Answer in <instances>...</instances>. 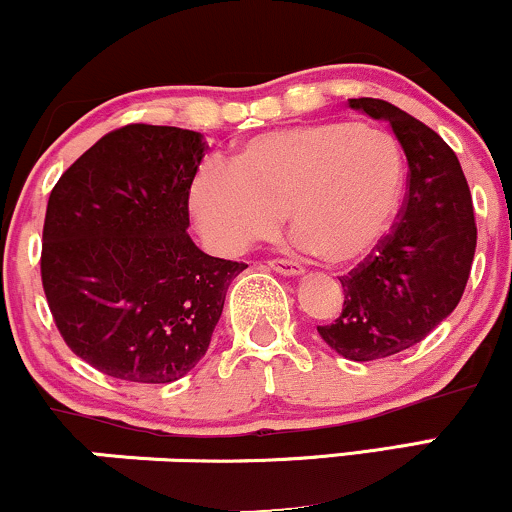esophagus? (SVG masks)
<instances>
[{"label":"esophagus","instance_id":"34e87169","mask_svg":"<svg viewBox=\"0 0 512 512\" xmlns=\"http://www.w3.org/2000/svg\"><path fill=\"white\" fill-rule=\"evenodd\" d=\"M267 264L274 269V272H279V274H284V276L303 274L301 264L293 262V260H284V257H274V260H269Z\"/></svg>","mask_w":512,"mask_h":512}]
</instances>
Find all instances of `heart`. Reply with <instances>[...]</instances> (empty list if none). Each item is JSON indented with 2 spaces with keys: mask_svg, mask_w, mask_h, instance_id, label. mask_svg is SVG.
I'll return each mask as SVG.
<instances>
[{
  "mask_svg": "<svg viewBox=\"0 0 512 512\" xmlns=\"http://www.w3.org/2000/svg\"><path fill=\"white\" fill-rule=\"evenodd\" d=\"M407 158L383 129L361 122H305L257 134L228 161L204 163L190 182L192 219L214 250L238 255L279 231L330 264L368 255L395 221Z\"/></svg>",
  "mask_w": 512,
  "mask_h": 512,
  "instance_id": "heart-1",
  "label": "heart"
}]
</instances>
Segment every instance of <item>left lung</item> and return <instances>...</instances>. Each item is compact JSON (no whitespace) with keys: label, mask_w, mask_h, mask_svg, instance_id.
<instances>
[{"label":"left lung","mask_w":512,"mask_h":512,"mask_svg":"<svg viewBox=\"0 0 512 512\" xmlns=\"http://www.w3.org/2000/svg\"><path fill=\"white\" fill-rule=\"evenodd\" d=\"M387 120L407 154V195L392 231L346 276L342 313L317 332L349 361H375L419 344L460 303L474 250L472 192L455 151L397 105L349 98Z\"/></svg>","instance_id":"8db88e82"}]
</instances>
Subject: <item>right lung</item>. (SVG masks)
<instances>
[{
  "instance_id": "obj_1",
  "label": "right lung",
  "mask_w": 512,
  "mask_h": 512,
  "mask_svg": "<svg viewBox=\"0 0 512 512\" xmlns=\"http://www.w3.org/2000/svg\"><path fill=\"white\" fill-rule=\"evenodd\" d=\"M197 132L125 125L52 187L40 279L64 344L129 383H173L207 354L231 281L248 264L187 236Z\"/></svg>"
}]
</instances>
